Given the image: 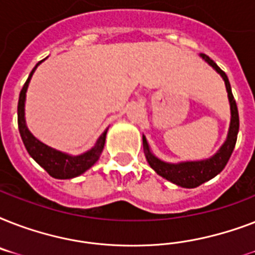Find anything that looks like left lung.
I'll use <instances>...</instances> for the list:
<instances>
[{"instance_id":"1","label":"left lung","mask_w":255,"mask_h":255,"mask_svg":"<svg viewBox=\"0 0 255 255\" xmlns=\"http://www.w3.org/2000/svg\"><path fill=\"white\" fill-rule=\"evenodd\" d=\"M200 57L208 65L212 66L225 82L228 99H229L230 104V124L228 136H226V140L224 141V144L213 156H210L209 159L196 160V161H181V163H167V161H163L157 156L153 155L145 136L143 135L144 155H145L148 164L151 165L152 169L155 170L159 176L164 177L168 181L173 182L176 185L181 186V188H196V186L201 185L204 182L209 181L213 177H216L229 161L234 147H236L238 129H240V116H238L237 103L234 100L230 82L226 77V74L208 55L200 54Z\"/></svg>"}]
</instances>
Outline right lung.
I'll return each instance as SVG.
<instances>
[{
	"label": "right lung",
	"mask_w": 255,
	"mask_h": 255,
	"mask_svg": "<svg viewBox=\"0 0 255 255\" xmlns=\"http://www.w3.org/2000/svg\"><path fill=\"white\" fill-rule=\"evenodd\" d=\"M45 61V59H43ZM38 62L35 67L31 70L27 81L23 85L19 94V100H18V128L21 133L22 141L25 144L26 151L29 152V155L41 165L47 173L54 178L59 180H66V178H74L85 173L94 164L99 160L102 152H103L104 143H106V135H107L108 128L99 136V139L96 140L95 145L83 152L81 155H70L66 152L58 151L55 148H51L42 143L41 140H38L35 136L29 131V128L26 126L25 119V102H26V91L29 87V83L31 81L34 71L41 65L42 62Z\"/></svg>",
	"instance_id": "obj_1"
}]
</instances>
